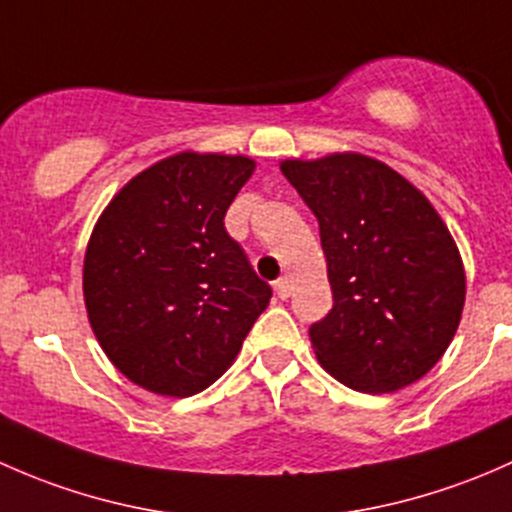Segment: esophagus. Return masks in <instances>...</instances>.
<instances>
[{
	"mask_svg": "<svg viewBox=\"0 0 512 512\" xmlns=\"http://www.w3.org/2000/svg\"><path fill=\"white\" fill-rule=\"evenodd\" d=\"M273 288H276V295L281 300H286V298H291V293H293V286H291V281H288L286 276L283 278H278L276 283H273Z\"/></svg>",
	"mask_w": 512,
	"mask_h": 512,
	"instance_id": "1",
	"label": "esophagus"
}]
</instances>
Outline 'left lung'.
Segmentation results:
<instances>
[{"label":"left lung","mask_w":512,"mask_h":512,"mask_svg":"<svg viewBox=\"0 0 512 512\" xmlns=\"http://www.w3.org/2000/svg\"><path fill=\"white\" fill-rule=\"evenodd\" d=\"M320 226L333 310L310 325L318 362L345 387L397 392L424 377L461 323L466 273L439 212L374 157L283 160Z\"/></svg>","instance_id":"left-lung-1"}]
</instances>
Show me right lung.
I'll return each mask as SVG.
<instances>
[{
  "instance_id": "1",
  "label": "right lung",
  "mask_w": 512,
  "mask_h": 512,
  "mask_svg": "<svg viewBox=\"0 0 512 512\" xmlns=\"http://www.w3.org/2000/svg\"><path fill=\"white\" fill-rule=\"evenodd\" d=\"M256 162L177 152L130 179L100 214L83 261L88 320L130 382L192 397L231 367L271 286L224 217Z\"/></svg>"
}]
</instances>
